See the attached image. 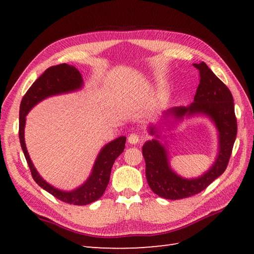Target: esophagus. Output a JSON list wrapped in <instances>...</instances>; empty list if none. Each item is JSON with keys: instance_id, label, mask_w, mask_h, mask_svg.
Segmentation results:
<instances>
[{"instance_id": "obj_1", "label": "esophagus", "mask_w": 254, "mask_h": 254, "mask_svg": "<svg viewBox=\"0 0 254 254\" xmlns=\"http://www.w3.org/2000/svg\"><path fill=\"white\" fill-rule=\"evenodd\" d=\"M138 141H139V136L135 133L130 134L127 137V142L130 144H136V143H138Z\"/></svg>"}]
</instances>
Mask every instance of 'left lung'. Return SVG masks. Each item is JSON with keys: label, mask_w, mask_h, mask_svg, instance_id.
Instances as JSON below:
<instances>
[{"label": "left lung", "mask_w": 254, "mask_h": 254, "mask_svg": "<svg viewBox=\"0 0 254 254\" xmlns=\"http://www.w3.org/2000/svg\"><path fill=\"white\" fill-rule=\"evenodd\" d=\"M193 66L199 72V84L194 102L189 107L172 108L167 115L178 119L197 113L208 116L219 133L218 155L214 165L203 176L195 179H185L171 170L167 150L159 141L152 139L145 143L142 152L146 164L147 183L154 193L167 199L195 195L223 175L227 168L237 136V119L230 90L204 62L193 64ZM149 133L156 134L155 127H150Z\"/></svg>", "instance_id": "8db88e82"}]
</instances>
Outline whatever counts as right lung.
Segmentation results:
<instances>
[{
	"mask_svg": "<svg viewBox=\"0 0 254 254\" xmlns=\"http://www.w3.org/2000/svg\"><path fill=\"white\" fill-rule=\"evenodd\" d=\"M82 86L83 77L76 67L65 63L59 64V65L47 68L44 74L31 85V87L27 90V93L21 99L19 107V141L32 178L38 186L52 194L53 196L64 203L73 205H87L102 196L110 180L113 163L119 157V155L122 154L124 147H126L127 137H118L115 141L108 143L105 147H102L95 161L93 172L84 185L73 191L65 192L50 186L37 172L31 163L28 152H27L24 138V128L27 113L38 102L46 99L47 97L77 90Z\"/></svg>",
	"mask_w": 254,
	"mask_h": 254,
	"instance_id": "add662e5",
	"label": "right lung"
}]
</instances>
